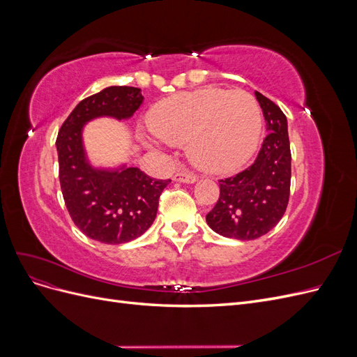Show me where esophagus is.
<instances>
[{
	"mask_svg": "<svg viewBox=\"0 0 357 357\" xmlns=\"http://www.w3.org/2000/svg\"><path fill=\"white\" fill-rule=\"evenodd\" d=\"M174 180L180 181V183H189V185H190V183L197 181V177L189 171H177L174 174Z\"/></svg>",
	"mask_w": 357,
	"mask_h": 357,
	"instance_id": "obj_1",
	"label": "esophagus"
}]
</instances>
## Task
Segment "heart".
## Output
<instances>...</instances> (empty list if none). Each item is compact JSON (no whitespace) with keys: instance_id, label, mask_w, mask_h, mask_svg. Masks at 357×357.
Listing matches in <instances>:
<instances>
[{"instance_id":"heart-1","label":"heart","mask_w":357,"mask_h":357,"mask_svg":"<svg viewBox=\"0 0 357 357\" xmlns=\"http://www.w3.org/2000/svg\"><path fill=\"white\" fill-rule=\"evenodd\" d=\"M149 128L162 143L186 144L197 168L226 174L256 152L262 114L250 93L210 88L158 102L149 113Z\"/></svg>"}]
</instances>
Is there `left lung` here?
Here are the masks:
<instances>
[{
	"label": "left lung",
	"mask_w": 357,
	"mask_h": 357,
	"mask_svg": "<svg viewBox=\"0 0 357 357\" xmlns=\"http://www.w3.org/2000/svg\"><path fill=\"white\" fill-rule=\"evenodd\" d=\"M268 135L255 164L235 177L220 180V197L207 214V225L226 238L256 240L282 220L290 192L287 119L271 100L255 92Z\"/></svg>",
	"instance_id": "left-lung-1"
}]
</instances>
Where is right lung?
<instances>
[{"label":"right lung","mask_w":357,"mask_h":357,"mask_svg":"<svg viewBox=\"0 0 357 357\" xmlns=\"http://www.w3.org/2000/svg\"><path fill=\"white\" fill-rule=\"evenodd\" d=\"M142 89L110 86L80 101L56 138L63 201L75 226L104 244H123L142 236L156 219L159 197L171 180H155L121 164L96 167L88 158L83 129L91 121H128L143 104Z\"/></svg>","instance_id":"obj_1"}]
</instances>
